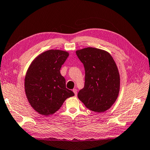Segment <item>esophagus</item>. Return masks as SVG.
I'll return each mask as SVG.
<instances>
[{"label": "esophagus", "mask_w": 150, "mask_h": 150, "mask_svg": "<svg viewBox=\"0 0 150 150\" xmlns=\"http://www.w3.org/2000/svg\"><path fill=\"white\" fill-rule=\"evenodd\" d=\"M73 92L74 93L75 96H77V90L76 89H73Z\"/></svg>", "instance_id": "obj_1"}]
</instances>
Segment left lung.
<instances>
[{
	"label": "left lung",
	"mask_w": 150,
	"mask_h": 150,
	"mask_svg": "<svg viewBox=\"0 0 150 150\" xmlns=\"http://www.w3.org/2000/svg\"><path fill=\"white\" fill-rule=\"evenodd\" d=\"M76 53L85 68L84 87L78 92V98L91 111L105 112L119 96L120 75L116 63L108 52L99 49L87 47Z\"/></svg>",
	"instance_id": "left-lung-1"
}]
</instances>
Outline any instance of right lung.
<instances>
[{
	"label": "right lung",
	"instance_id": "right-lung-1",
	"mask_svg": "<svg viewBox=\"0 0 150 150\" xmlns=\"http://www.w3.org/2000/svg\"><path fill=\"white\" fill-rule=\"evenodd\" d=\"M69 55L61 50H49L31 62L25 77V91L29 103L42 115L57 111L67 98L74 96L66 88L60 70Z\"/></svg>",
	"mask_w": 150,
	"mask_h": 150
}]
</instances>
